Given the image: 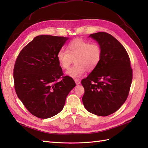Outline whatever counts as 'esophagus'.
Listing matches in <instances>:
<instances>
[{
	"label": "esophagus",
	"instance_id": "34e87169",
	"mask_svg": "<svg viewBox=\"0 0 148 148\" xmlns=\"http://www.w3.org/2000/svg\"><path fill=\"white\" fill-rule=\"evenodd\" d=\"M75 82L76 84L78 85V84H80V81H79L78 79H75Z\"/></svg>",
	"mask_w": 148,
	"mask_h": 148
}]
</instances>
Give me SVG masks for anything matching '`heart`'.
Returning <instances> with one entry per match:
<instances>
[{"label": "heart", "mask_w": 148, "mask_h": 148, "mask_svg": "<svg viewBox=\"0 0 148 148\" xmlns=\"http://www.w3.org/2000/svg\"><path fill=\"white\" fill-rule=\"evenodd\" d=\"M102 58V49L97 43H91L82 39H75L66 46V51L61 49L57 53V59L63 69H67L66 75L72 78H79L86 73L93 71L99 64Z\"/></svg>", "instance_id": "b5f03b06"}]
</instances>
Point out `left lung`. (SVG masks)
<instances>
[{
	"mask_svg": "<svg viewBox=\"0 0 148 148\" xmlns=\"http://www.w3.org/2000/svg\"><path fill=\"white\" fill-rule=\"evenodd\" d=\"M102 49L99 64L86 78L83 105L88 112L99 116L114 113L127 99L132 82L130 60L124 47L117 39L105 32L91 34Z\"/></svg>",
	"mask_w": 148,
	"mask_h": 148,
	"instance_id": "obj_1",
	"label": "left lung"
}]
</instances>
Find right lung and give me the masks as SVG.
<instances>
[{"label":"right lung","mask_w":148,"mask_h":148,"mask_svg":"<svg viewBox=\"0 0 148 148\" xmlns=\"http://www.w3.org/2000/svg\"><path fill=\"white\" fill-rule=\"evenodd\" d=\"M68 39L38 36L22 49L16 60L13 79L17 96L26 109L39 119L59 114L76 86L71 77H62L64 73L57 59L58 51Z\"/></svg>","instance_id":"right-lung-1"}]
</instances>
